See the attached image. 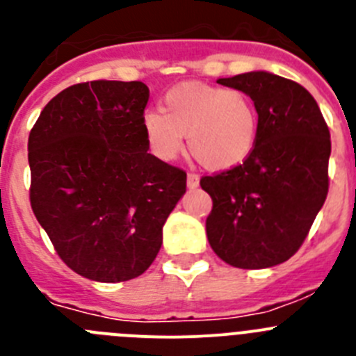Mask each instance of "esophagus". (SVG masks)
Instances as JSON below:
<instances>
[{"instance_id": "obj_1", "label": "esophagus", "mask_w": 356, "mask_h": 356, "mask_svg": "<svg viewBox=\"0 0 356 356\" xmlns=\"http://www.w3.org/2000/svg\"><path fill=\"white\" fill-rule=\"evenodd\" d=\"M187 185H188V188L197 187V185H200V175H197V172H188Z\"/></svg>"}]
</instances>
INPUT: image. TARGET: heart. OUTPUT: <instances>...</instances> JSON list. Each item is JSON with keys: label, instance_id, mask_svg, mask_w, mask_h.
Here are the masks:
<instances>
[{"label": "heart", "instance_id": "1", "mask_svg": "<svg viewBox=\"0 0 356 356\" xmlns=\"http://www.w3.org/2000/svg\"><path fill=\"white\" fill-rule=\"evenodd\" d=\"M162 111L143 116L146 141L162 161L188 149L207 169L222 171L249 159L259 134V114L252 99L238 88L181 84L169 90Z\"/></svg>", "mask_w": 356, "mask_h": 356}]
</instances>
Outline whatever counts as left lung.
<instances>
[{"label":"left lung","instance_id":"obj_1","mask_svg":"<svg viewBox=\"0 0 356 356\" xmlns=\"http://www.w3.org/2000/svg\"><path fill=\"white\" fill-rule=\"evenodd\" d=\"M217 83L252 99L259 134L247 161L201 178L213 203L208 242L234 268H268L302 247L327 200L330 130L314 97L295 81L249 72Z\"/></svg>","mask_w":356,"mask_h":356}]
</instances>
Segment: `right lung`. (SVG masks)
<instances>
[{
  "instance_id": "right-lung-1",
  "label": "right lung",
  "mask_w": 356,
  "mask_h": 356,
  "mask_svg": "<svg viewBox=\"0 0 356 356\" xmlns=\"http://www.w3.org/2000/svg\"><path fill=\"white\" fill-rule=\"evenodd\" d=\"M141 81H91L58 93L29 132V203L65 265L99 282L149 268L187 172L148 153Z\"/></svg>"
}]
</instances>
